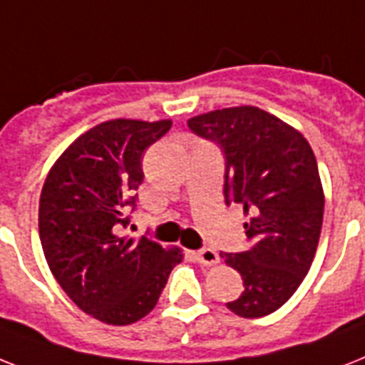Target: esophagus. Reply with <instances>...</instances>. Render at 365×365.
Returning <instances> with one entry per match:
<instances>
[{"label": "esophagus", "instance_id": "esophagus-1", "mask_svg": "<svg viewBox=\"0 0 365 365\" xmlns=\"http://www.w3.org/2000/svg\"><path fill=\"white\" fill-rule=\"evenodd\" d=\"M195 259H197V262H200V264L212 266V264H217L219 262V255L215 253L213 250H210V247H204V250H200L195 253Z\"/></svg>", "mask_w": 365, "mask_h": 365}]
</instances>
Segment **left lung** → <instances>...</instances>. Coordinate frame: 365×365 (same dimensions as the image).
Instances as JSON below:
<instances>
[{
    "mask_svg": "<svg viewBox=\"0 0 365 365\" xmlns=\"http://www.w3.org/2000/svg\"><path fill=\"white\" fill-rule=\"evenodd\" d=\"M189 129L225 153V202L244 206L250 247L221 253L240 272L244 292L232 313L257 319L294 294L315 257L324 192L309 142L294 127L257 106H234L195 115Z\"/></svg>",
    "mask_w": 365,
    "mask_h": 365,
    "instance_id": "8db88e82",
    "label": "left lung"
}]
</instances>
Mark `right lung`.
Returning <instances> with one entry per match:
<instances>
[{"instance_id": "obj_1", "label": "right lung", "mask_w": 365, "mask_h": 365, "mask_svg": "<svg viewBox=\"0 0 365 365\" xmlns=\"http://www.w3.org/2000/svg\"><path fill=\"white\" fill-rule=\"evenodd\" d=\"M170 120H110L71 144L50 168L38 200V236L59 287L80 309L114 327L155 307L180 250L121 236L144 180V150Z\"/></svg>"}]
</instances>
